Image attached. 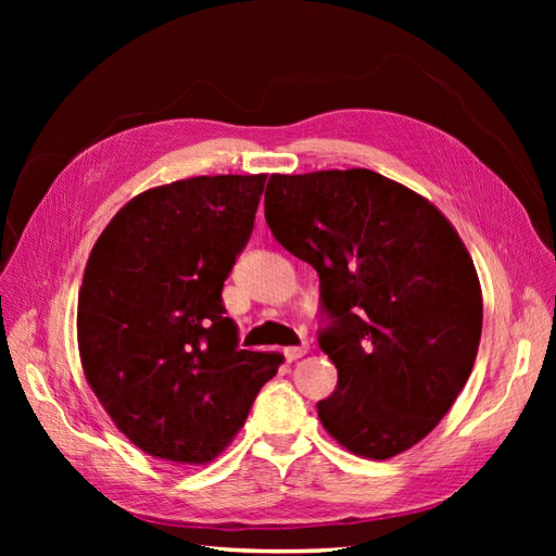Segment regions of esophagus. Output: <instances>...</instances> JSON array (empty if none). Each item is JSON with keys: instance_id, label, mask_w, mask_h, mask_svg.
Returning a JSON list of instances; mask_svg holds the SVG:
<instances>
[{"instance_id": "34e87169", "label": "esophagus", "mask_w": 556, "mask_h": 556, "mask_svg": "<svg viewBox=\"0 0 556 556\" xmlns=\"http://www.w3.org/2000/svg\"><path fill=\"white\" fill-rule=\"evenodd\" d=\"M306 352H308V343H301L294 348H285V357H288V362H294L299 357H304Z\"/></svg>"}]
</instances>
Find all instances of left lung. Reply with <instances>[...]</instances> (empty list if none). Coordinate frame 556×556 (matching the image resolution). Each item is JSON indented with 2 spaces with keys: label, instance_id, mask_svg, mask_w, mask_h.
<instances>
[{
  "label": "left lung",
  "instance_id": "obj_1",
  "mask_svg": "<svg viewBox=\"0 0 556 556\" xmlns=\"http://www.w3.org/2000/svg\"><path fill=\"white\" fill-rule=\"evenodd\" d=\"M276 241L319 276V350L339 368L317 403L350 452L390 459L441 422L473 368V260L425 197L368 169L268 178Z\"/></svg>",
  "mask_w": 556,
  "mask_h": 556
}]
</instances>
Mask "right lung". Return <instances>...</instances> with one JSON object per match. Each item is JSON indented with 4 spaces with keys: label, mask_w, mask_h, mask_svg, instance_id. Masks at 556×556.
Instances as JSON below:
<instances>
[{
    "label": "right lung",
    "mask_w": 556,
    "mask_h": 556,
    "mask_svg": "<svg viewBox=\"0 0 556 556\" xmlns=\"http://www.w3.org/2000/svg\"><path fill=\"white\" fill-rule=\"evenodd\" d=\"M266 176H197L134 197L97 239L78 294V350L127 439L206 464L243 427L282 362L239 350L223 288Z\"/></svg>",
    "instance_id": "right-lung-1"
}]
</instances>
